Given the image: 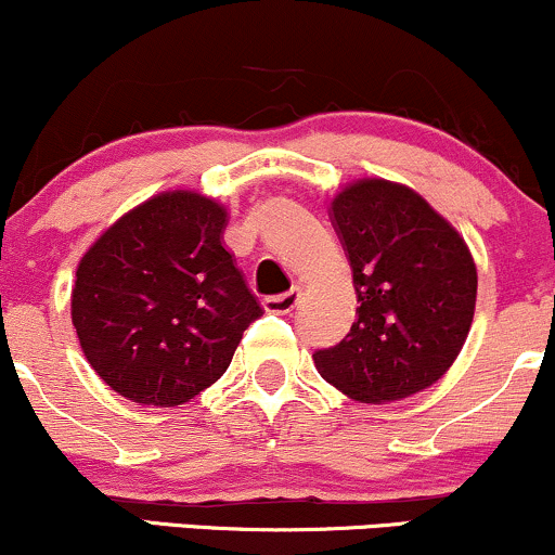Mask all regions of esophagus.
I'll use <instances>...</instances> for the list:
<instances>
[{
	"label": "esophagus",
	"mask_w": 555,
	"mask_h": 555,
	"mask_svg": "<svg viewBox=\"0 0 555 555\" xmlns=\"http://www.w3.org/2000/svg\"><path fill=\"white\" fill-rule=\"evenodd\" d=\"M298 304H301V291L298 288L280 293V296H267L262 301L264 311H270V314H291Z\"/></svg>",
	"instance_id": "esophagus-1"
}]
</instances>
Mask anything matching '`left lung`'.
I'll return each instance as SVG.
<instances>
[{"mask_svg":"<svg viewBox=\"0 0 555 555\" xmlns=\"http://www.w3.org/2000/svg\"><path fill=\"white\" fill-rule=\"evenodd\" d=\"M350 259L356 322L317 350L324 382L356 402L423 392L457 361L470 332L478 270L457 228L405 184L358 179L332 199Z\"/></svg>","mask_w":555,"mask_h":555,"instance_id":"1","label":"left lung"}]
</instances>
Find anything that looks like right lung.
<instances>
[{
	"label": "right lung",
	"instance_id": "1",
	"mask_svg": "<svg viewBox=\"0 0 555 555\" xmlns=\"http://www.w3.org/2000/svg\"><path fill=\"white\" fill-rule=\"evenodd\" d=\"M225 225L218 199L176 189L124 212L82 254L72 324L114 392L184 405L231 366L262 306L225 249Z\"/></svg>",
	"mask_w": 555,
	"mask_h": 555
}]
</instances>
